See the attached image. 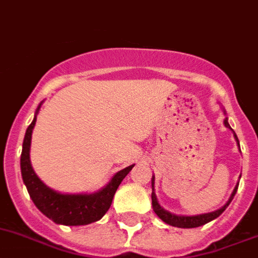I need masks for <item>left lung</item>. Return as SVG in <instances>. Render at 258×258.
I'll list each match as a JSON object with an SVG mask.
<instances>
[{"mask_svg": "<svg viewBox=\"0 0 258 258\" xmlns=\"http://www.w3.org/2000/svg\"><path fill=\"white\" fill-rule=\"evenodd\" d=\"M224 126L228 127V129H231L230 124H228V121H227V117L224 118ZM231 131H232V129H231ZM234 137L237 142V146L240 147L239 140H237V136L235 134V132H234ZM151 181H153V193H151V201H153V209H154V211H155V214L158 215V217H159L160 219L164 222V223L169 224V226H173V227H179V228L200 227V226H204V224L209 223V222L214 221L215 218L219 217V215H221L222 213L226 210V209H227V206L231 204V201H232L234 196L236 195L237 186H239V184L235 186L234 192H232V195H231L230 200H228V201L226 202V205H224V206H222L221 209H218V210H215V211H211V213H206V214L190 215V217H186V215L172 214V213L167 211L166 209H163L162 206L159 205V202H158V200H156L155 193H154V181H155V177H154V176H153V179H151Z\"/></svg>", "mask_w": 258, "mask_h": 258, "instance_id": "obj_1", "label": "left lung"}]
</instances>
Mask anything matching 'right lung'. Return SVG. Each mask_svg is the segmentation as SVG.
Listing matches in <instances>:
<instances>
[{"label": "right lung", "mask_w": 258, "mask_h": 258, "mask_svg": "<svg viewBox=\"0 0 258 258\" xmlns=\"http://www.w3.org/2000/svg\"><path fill=\"white\" fill-rule=\"evenodd\" d=\"M41 104L43 102L37 107L34 120L26 131L23 146H22V179L27 188L31 200L45 217L52 219L57 224L83 226V224H90L92 222L102 219L108 209L111 208L112 200H113V196L117 190L118 185L125 179V176L131 172L134 164L118 171L104 188L95 193L62 195V193L50 189L37 177L30 162L31 137H32V131L36 124V116Z\"/></svg>", "instance_id": "add662e5"}]
</instances>
